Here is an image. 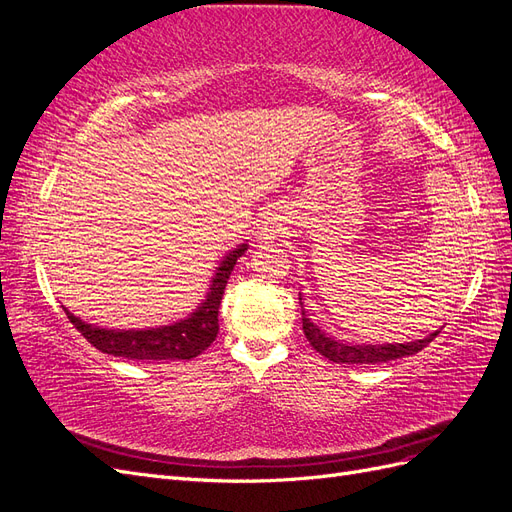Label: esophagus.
Returning <instances> with one entry per match:
<instances>
[{
	"label": "esophagus",
	"instance_id": "esophagus-1",
	"mask_svg": "<svg viewBox=\"0 0 512 512\" xmlns=\"http://www.w3.org/2000/svg\"><path fill=\"white\" fill-rule=\"evenodd\" d=\"M282 230H284V220L282 218H277V215H267L265 220L260 222V226H258V241H262V243H271L273 239H277L282 235Z\"/></svg>",
	"mask_w": 512,
	"mask_h": 512
}]
</instances>
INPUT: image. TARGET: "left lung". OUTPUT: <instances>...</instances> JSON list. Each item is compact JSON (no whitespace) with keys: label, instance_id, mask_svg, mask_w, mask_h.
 I'll use <instances>...</instances> for the list:
<instances>
[{"label":"left lung","instance_id":"left-lung-1","mask_svg":"<svg viewBox=\"0 0 512 512\" xmlns=\"http://www.w3.org/2000/svg\"><path fill=\"white\" fill-rule=\"evenodd\" d=\"M299 303L301 301V292H299ZM301 320H303V333L307 337V342L312 344L316 352H320L324 359H329L333 363H348V365H376V363H386V361H395L401 359V356H410L416 354L418 350H423L427 344H431L433 339L438 337L440 331H433L423 339H414V342L406 344H359V346H350L344 344L342 339H335L327 333H322L316 324L307 318L305 309H301Z\"/></svg>","mask_w":512,"mask_h":512}]
</instances>
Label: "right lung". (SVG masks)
Instances as JSON below:
<instances>
[{"instance_id": "right-lung-1", "label": "right lung", "mask_w": 512, "mask_h": 512, "mask_svg": "<svg viewBox=\"0 0 512 512\" xmlns=\"http://www.w3.org/2000/svg\"><path fill=\"white\" fill-rule=\"evenodd\" d=\"M247 250V243L239 245L237 250L226 254L220 262L218 271L213 275L211 288L207 299L198 305L194 314L185 320H179L168 327L158 329H143V331H115V329H100L94 324H87L81 318H76L64 307L68 320L74 324L91 346H96L100 352L121 356L128 361H188L194 359L203 350H207L215 337H218V309L222 303V294L228 284L230 271L235 269L237 258H241Z\"/></svg>"}]
</instances>
